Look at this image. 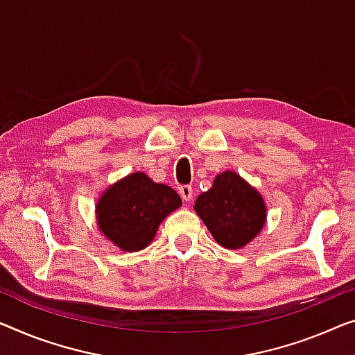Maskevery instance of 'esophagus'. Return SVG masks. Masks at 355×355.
Returning a JSON list of instances; mask_svg holds the SVG:
<instances>
[{"mask_svg":"<svg viewBox=\"0 0 355 355\" xmlns=\"http://www.w3.org/2000/svg\"><path fill=\"white\" fill-rule=\"evenodd\" d=\"M178 193L183 198L184 202H189V200L193 199V188L189 187V184H182V187L178 188Z\"/></svg>","mask_w":355,"mask_h":355,"instance_id":"1","label":"esophagus"}]
</instances>
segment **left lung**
Masks as SVG:
<instances>
[{
  "mask_svg": "<svg viewBox=\"0 0 355 355\" xmlns=\"http://www.w3.org/2000/svg\"><path fill=\"white\" fill-rule=\"evenodd\" d=\"M196 214L221 247H245L266 225L268 209L263 196L239 173L226 171L215 177L209 191L199 194Z\"/></svg>",
  "mask_w": 355,
  "mask_h": 355,
  "instance_id": "8db88e82",
  "label": "left lung"
}]
</instances>
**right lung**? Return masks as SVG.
<instances>
[{"label": "right lung", "instance_id": "obj_1", "mask_svg": "<svg viewBox=\"0 0 355 355\" xmlns=\"http://www.w3.org/2000/svg\"><path fill=\"white\" fill-rule=\"evenodd\" d=\"M182 205L171 187L134 172L110 184L95 204L100 232L123 252H139L151 244L168 214Z\"/></svg>", "mask_w": 355, "mask_h": 355}]
</instances>
